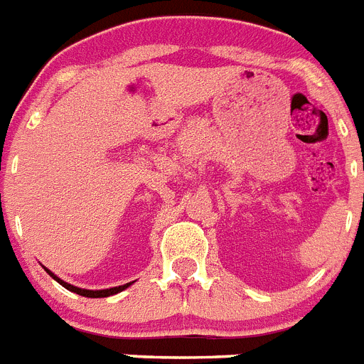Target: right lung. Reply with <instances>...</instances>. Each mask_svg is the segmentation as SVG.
Instances as JSON below:
<instances>
[{
  "label": "right lung",
  "instance_id": "1",
  "mask_svg": "<svg viewBox=\"0 0 364 364\" xmlns=\"http://www.w3.org/2000/svg\"><path fill=\"white\" fill-rule=\"evenodd\" d=\"M45 272L49 273V275L54 279V281L60 282V284H62L63 288H67V290H69V291H74V294L82 295V297H91V299L109 297V295L120 294V291H124L125 288H129V286H131V282H127V284H124V286H117V288H107V290H83V288H78V286H73V284H69V282L62 281V279H60V277H56V275H54V273L50 272V269L45 268Z\"/></svg>",
  "mask_w": 364,
  "mask_h": 364
}]
</instances>
